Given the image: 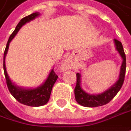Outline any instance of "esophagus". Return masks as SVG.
<instances>
[{"label": "esophagus", "mask_w": 131, "mask_h": 131, "mask_svg": "<svg viewBox=\"0 0 131 131\" xmlns=\"http://www.w3.org/2000/svg\"><path fill=\"white\" fill-rule=\"evenodd\" d=\"M74 68V62H72L70 59H66L63 63L62 65L61 66V69L63 70V71H66L68 69H71Z\"/></svg>", "instance_id": "obj_1"}]
</instances>
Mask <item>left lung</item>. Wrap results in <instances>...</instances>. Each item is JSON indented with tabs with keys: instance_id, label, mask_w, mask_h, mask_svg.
Returning <instances> with one entry per match:
<instances>
[{
	"instance_id": "obj_1",
	"label": "left lung",
	"mask_w": 131,
	"mask_h": 131,
	"mask_svg": "<svg viewBox=\"0 0 131 131\" xmlns=\"http://www.w3.org/2000/svg\"><path fill=\"white\" fill-rule=\"evenodd\" d=\"M114 43L116 50L118 51V53L119 54V55L122 59V63L120 68L119 79L113 85H111L106 91L102 92L101 94H91L82 89L81 86V74L77 73V85L74 88V95H75L76 101L82 106L93 108V107H98V106L106 105L114 97L116 94L119 92V91L121 89L125 75L126 57L125 54V51L121 42L116 39H114Z\"/></svg>"
}]
</instances>
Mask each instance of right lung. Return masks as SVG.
<instances>
[{
  "label": "right lung",
  "instance_id": "obj_1",
  "mask_svg": "<svg viewBox=\"0 0 131 131\" xmlns=\"http://www.w3.org/2000/svg\"><path fill=\"white\" fill-rule=\"evenodd\" d=\"M40 15V14L39 12H35L28 16L23 17L20 20V21L17 25L15 31L10 35L5 51H4V54H3V71H4L6 80L7 87L9 88V92L19 102L22 103L23 105L32 106V107L42 106V105H46L49 102L53 85H54V83L57 80V77H58L54 73V69L51 70L47 79L40 86H38L37 88L20 87V86L15 85V82H12L9 77L8 76L6 69L5 58H6V56L8 52V50H9L10 42L15 37L18 31L20 29V28L23 25H25L26 23H29L31 20H35Z\"/></svg>",
  "mask_w": 131,
  "mask_h": 131
}]
</instances>
